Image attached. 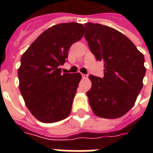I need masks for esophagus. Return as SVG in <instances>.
Listing matches in <instances>:
<instances>
[{"instance_id": "34e87169", "label": "esophagus", "mask_w": 153, "mask_h": 153, "mask_svg": "<svg viewBox=\"0 0 153 153\" xmlns=\"http://www.w3.org/2000/svg\"><path fill=\"white\" fill-rule=\"evenodd\" d=\"M82 79H87V78H88V75H87V74H82Z\"/></svg>"}]
</instances>
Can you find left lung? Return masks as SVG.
I'll use <instances>...</instances> for the list:
<instances>
[{"label":"left lung","instance_id":"obj_1","mask_svg":"<svg viewBox=\"0 0 153 153\" xmlns=\"http://www.w3.org/2000/svg\"><path fill=\"white\" fill-rule=\"evenodd\" d=\"M84 37L96 59L104 62V77L91 74L89 103L97 116L121 117L135 104L145 75V57L121 32L108 26L86 23Z\"/></svg>","mask_w":153,"mask_h":153}]
</instances>
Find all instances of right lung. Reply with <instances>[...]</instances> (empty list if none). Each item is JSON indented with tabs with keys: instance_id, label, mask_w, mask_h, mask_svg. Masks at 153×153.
<instances>
[{
	"instance_id": "right-lung-1",
	"label": "right lung",
	"mask_w": 153,
	"mask_h": 153,
	"mask_svg": "<svg viewBox=\"0 0 153 153\" xmlns=\"http://www.w3.org/2000/svg\"><path fill=\"white\" fill-rule=\"evenodd\" d=\"M83 27L74 22L54 25L20 59V91L31 114L41 122L59 121L71 113L82 75L62 74L59 66L67 61L71 46L82 39Z\"/></svg>"
}]
</instances>
